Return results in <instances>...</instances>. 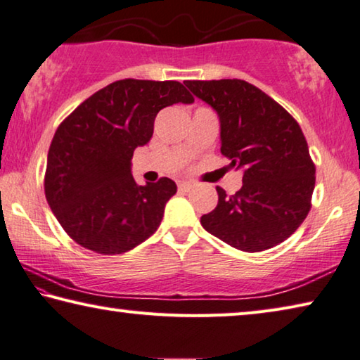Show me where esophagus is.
Segmentation results:
<instances>
[{
  "label": "esophagus",
  "instance_id": "obj_1",
  "mask_svg": "<svg viewBox=\"0 0 360 360\" xmlns=\"http://www.w3.org/2000/svg\"><path fill=\"white\" fill-rule=\"evenodd\" d=\"M191 186H193V184H190V181H180L179 191H190Z\"/></svg>",
  "mask_w": 360,
  "mask_h": 360
}]
</instances>
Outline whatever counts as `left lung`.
I'll return each instance as SVG.
<instances>
[{
    "instance_id": "8db88e82",
    "label": "left lung",
    "mask_w": 360,
    "mask_h": 360,
    "mask_svg": "<svg viewBox=\"0 0 360 360\" xmlns=\"http://www.w3.org/2000/svg\"><path fill=\"white\" fill-rule=\"evenodd\" d=\"M220 116L221 155L244 170V185L201 217L205 231L243 252L284 243L311 210L316 166L302 127L288 111L244 79L186 81Z\"/></svg>"
}]
</instances>
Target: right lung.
<instances>
[{"mask_svg": "<svg viewBox=\"0 0 360 360\" xmlns=\"http://www.w3.org/2000/svg\"><path fill=\"white\" fill-rule=\"evenodd\" d=\"M179 102H194L179 81L127 78L92 94L60 122L47 153L44 193L76 244L116 255L161 225L175 181L161 176L139 185L131 159L150 141L159 111Z\"/></svg>", "mask_w": 360, "mask_h": 360, "instance_id": "add662e5", "label": "right lung"}]
</instances>
